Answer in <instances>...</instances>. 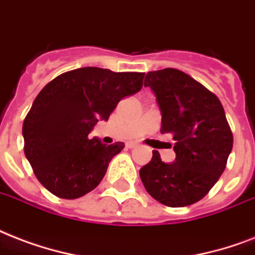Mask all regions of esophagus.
<instances>
[{
    "instance_id": "obj_1",
    "label": "esophagus",
    "mask_w": 255,
    "mask_h": 255,
    "mask_svg": "<svg viewBox=\"0 0 255 255\" xmlns=\"http://www.w3.org/2000/svg\"><path fill=\"white\" fill-rule=\"evenodd\" d=\"M126 146H128L129 149H134V147H137V143H134V142H129V143H126Z\"/></svg>"
}]
</instances>
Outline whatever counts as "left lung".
Segmentation results:
<instances>
[{
  "instance_id": "8db88e82",
  "label": "left lung",
  "mask_w": 255,
  "mask_h": 255,
  "mask_svg": "<svg viewBox=\"0 0 255 255\" xmlns=\"http://www.w3.org/2000/svg\"><path fill=\"white\" fill-rule=\"evenodd\" d=\"M145 86L155 94L162 114L161 133L173 134L175 161L162 162L157 150L139 177L158 202L183 208L208 194L224 173L233 133L216 94L178 69L149 72Z\"/></svg>"
}]
</instances>
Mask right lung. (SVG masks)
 <instances>
[{
	"mask_svg": "<svg viewBox=\"0 0 255 255\" xmlns=\"http://www.w3.org/2000/svg\"><path fill=\"white\" fill-rule=\"evenodd\" d=\"M143 73L81 68L50 81L35 97L22 126L23 151L43 187L65 199L96 189L124 142L89 137L120 101L141 90Z\"/></svg>",
	"mask_w": 255,
	"mask_h": 255,
	"instance_id": "1",
	"label": "right lung"
}]
</instances>
